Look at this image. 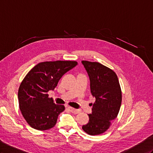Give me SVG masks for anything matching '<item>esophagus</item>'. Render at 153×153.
<instances>
[{
  "instance_id": "esophagus-1",
  "label": "esophagus",
  "mask_w": 153,
  "mask_h": 153,
  "mask_svg": "<svg viewBox=\"0 0 153 153\" xmlns=\"http://www.w3.org/2000/svg\"><path fill=\"white\" fill-rule=\"evenodd\" d=\"M67 108L69 109V110L71 111L74 114H77V113L79 112V111L77 110V109L76 108H74L72 107H67Z\"/></svg>"
}]
</instances>
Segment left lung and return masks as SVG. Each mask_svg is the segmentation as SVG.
I'll return each mask as SVG.
<instances>
[{"label": "left lung", "mask_w": 153, "mask_h": 153, "mask_svg": "<svg viewBox=\"0 0 153 153\" xmlns=\"http://www.w3.org/2000/svg\"><path fill=\"white\" fill-rule=\"evenodd\" d=\"M91 83V92L95 97L89 121L83 130L90 135H99L110 127L117 117L121 104V90L116 73L97 62L82 61Z\"/></svg>", "instance_id": "left-lung-1"}]
</instances>
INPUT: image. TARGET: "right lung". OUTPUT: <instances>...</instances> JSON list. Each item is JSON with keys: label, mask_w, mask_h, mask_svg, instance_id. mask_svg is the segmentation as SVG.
I'll use <instances>...</instances> for the list:
<instances>
[{"label": "right lung", "mask_w": 153, "mask_h": 153, "mask_svg": "<svg viewBox=\"0 0 153 153\" xmlns=\"http://www.w3.org/2000/svg\"><path fill=\"white\" fill-rule=\"evenodd\" d=\"M77 65L74 61L42 62L26 74L19 87L18 99L22 114L31 127L46 131L55 126L65 108L55 104L48 92L54 90L61 77Z\"/></svg>", "instance_id": "right-lung-1"}]
</instances>
